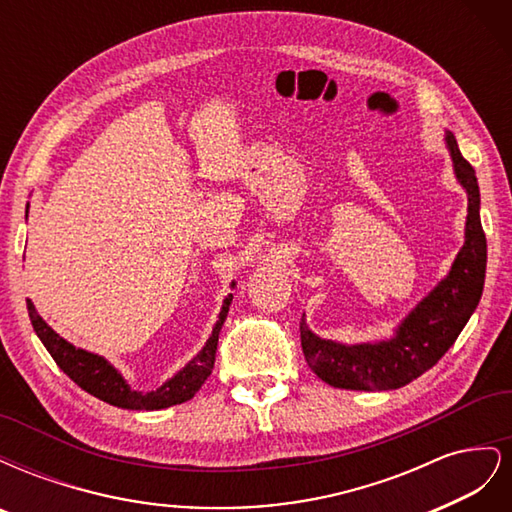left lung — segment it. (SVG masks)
Here are the masks:
<instances>
[{
    "label": "left lung",
    "mask_w": 512,
    "mask_h": 512,
    "mask_svg": "<svg viewBox=\"0 0 512 512\" xmlns=\"http://www.w3.org/2000/svg\"><path fill=\"white\" fill-rule=\"evenodd\" d=\"M457 183L468 194L463 245L451 271L397 324L389 339L342 344L324 339L301 318V348L314 374L335 389L391 391L436 365L466 327L480 301L487 269V239L480 226V192L474 168L463 160L455 134L444 130Z\"/></svg>",
    "instance_id": "8db88e82"
}]
</instances>
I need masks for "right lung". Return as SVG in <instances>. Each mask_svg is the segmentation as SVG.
Masks as SVG:
<instances>
[{
  "mask_svg": "<svg viewBox=\"0 0 512 512\" xmlns=\"http://www.w3.org/2000/svg\"><path fill=\"white\" fill-rule=\"evenodd\" d=\"M230 303H232V294H228L224 299L218 322H215V327L205 342L203 350H200L192 361L185 363V367H181L173 378H168L162 386H158L156 391H149V393L134 391L128 384V380L121 376V371L115 365L108 363L104 356L83 348H76L74 344L68 342V339L55 333L49 324L44 322V318L36 312L32 301H27V312H29V320H32V327L40 337L44 348L49 350L59 369L64 371L70 380L79 384L83 391L117 408L162 410V408L177 406V404H183V401L192 399L200 386H203L205 380L211 376V369L215 363V350H218V337L224 327V320L228 316Z\"/></svg>",
  "mask_w": 512,
  "mask_h": 512,
  "instance_id": "add662e5",
  "label": "right lung"
}]
</instances>
